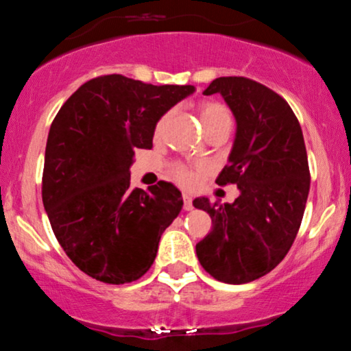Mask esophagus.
Returning a JSON list of instances; mask_svg holds the SVG:
<instances>
[{
  "label": "esophagus",
  "mask_w": 351,
  "mask_h": 351,
  "mask_svg": "<svg viewBox=\"0 0 351 351\" xmlns=\"http://www.w3.org/2000/svg\"><path fill=\"white\" fill-rule=\"evenodd\" d=\"M183 208H184V210H186V211L193 210V199H191V196L186 195V193L183 195Z\"/></svg>",
  "instance_id": "obj_1"
}]
</instances>
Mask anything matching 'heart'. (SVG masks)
<instances>
[{
  "label": "heart",
  "instance_id": "obj_1",
  "mask_svg": "<svg viewBox=\"0 0 351 351\" xmlns=\"http://www.w3.org/2000/svg\"><path fill=\"white\" fill-rule=\"evenodd\" d=\"M198 111H199V118H202V123H203V128H206V126L211 125V123L219 121V119L230 118L228 110H226L223 105H219V103H213V101L203 103ZM167 119H168V114H165V117L158 121L156 130H155L156 134H160L161 130L165 128ZM173 176H175L176 182L184 184V186H191V184L196 182V173L193 169L183 167V165H175V167H173Z\"/></svg>",
  "mask_w": 351,
  "mask_h": 351
}]
</instances>
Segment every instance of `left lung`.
Segmentation results:
<instances>
[{"instance_id":"left-lung-1","label":"left lung","mask_w":351,"mask_h":351,"mask_svg":"<svg viewBox=\"0 0 351 351\" xmlns=\"http://www.w3.org/2000/svg\"><path fill=\"white\" fill-rule=\"evenodd\" d=\"M219 93L237 119L228 165L218 184H237L233 203L193 199L213 228L196 245L202 267L219 282L241 285L271 271L293 245L310 191L302 126L290 105L243 76H221L203 91Z\"/></svg>"}]
</instances>
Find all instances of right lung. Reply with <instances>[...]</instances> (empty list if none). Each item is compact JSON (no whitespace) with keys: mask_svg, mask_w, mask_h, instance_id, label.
<instances>
[{"mask_svg":"<svg viewBox=\"0 0 351 351\" xmlns=\"http://www.w3.org/2000/svg\"><path fill=\"white\" fill-rule=\"evenodd\" d=\"M195 91L191 84H146L121 75L90 80L66 99L48 133L43 205L69 260L91 278H141L165 230L182 211L175 184L130 186L136 148L153 146L156 123Z\"/></svg>","mask_w":351,"mask_h":351,"instance_id":"obj_1","label":"right lung"}]
</instances>
